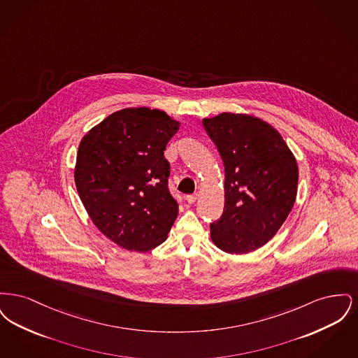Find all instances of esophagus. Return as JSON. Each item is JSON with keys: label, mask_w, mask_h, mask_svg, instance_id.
Masks as SVG:
<instances>
[{"label": "esophagus", "mask_w": 358, "mask_h": 358, "mask_svg": "<svg viewBox=\"0 0 358 358\" xmlns=\"http://www.w3.org/2000/svg\"><path fill=\"white\" fill-rule=\"evenodd\" d=\"M197 199H199L197 193L196 194H189V196H187V204H194L197 201Z\"/></svg>", "instance_id": "esophagus-1"}]
</instances>
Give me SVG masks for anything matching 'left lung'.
Wrapping results in <instances>:
<instances>
[{
	"instance_id": "8db88e82",
	"label": "left lung",
	"mask_w": 358,
	"mask_h": 358,
	"mask_svg": "<svg viewBox=\"0 0 358 358\" xmlns=\"http://www.w3.org/2000/svg\"><path fill=\"white\" fill-rule=\"evenodd\" d=\"M203 126L225 171L224 212L210 224V238L224 252H252L273 238L294 206L296 159L273 126L254 115L222 113Z\"/></svg>"
}]
</instances>
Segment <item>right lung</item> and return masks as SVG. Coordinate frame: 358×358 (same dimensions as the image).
Returning a JSON list of instances; mask_svg holds the SVG:
<instances>
[{
    "instance_id": "add662e5",
    "label": "right lung",
    "mask_w": 358,
    "mask_h": 358,
    "mask_svg": "<svg viewBox=\"0 0 358 358\" xmlns=\"http://www.w3.org/2000/svg\"><path fill=\"white\" fill-rule=\"evenodd\" d=\"M178 129L165 111L129 107L94 126L79 143V197L96 228L124 250L158 247L177 219L164 152Z\"/></svg>"
}]
</instances>
